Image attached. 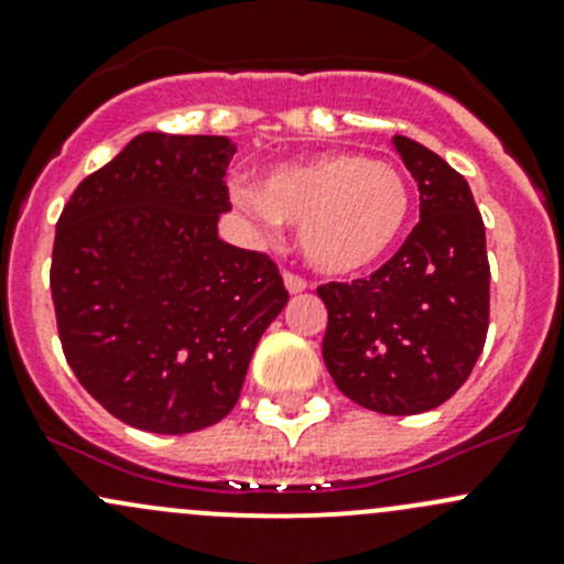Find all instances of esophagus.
<instances>
[{
    "label": "esophagus",
    "instance_id": "1",
    "mask_svg": "<svg viewBox=\"0 0 564 564\" xmlns=\"http://www.w3.org/2000/svg\"><path fill=\"white\" fill-rule=\"evenodd\" d=\"M283 286H286L289 294H303L308 289V283L300 275H294V272H283Z\"/></svg>",
    "mask_w": 564,
    "mask_h": 564
}]
</instances>
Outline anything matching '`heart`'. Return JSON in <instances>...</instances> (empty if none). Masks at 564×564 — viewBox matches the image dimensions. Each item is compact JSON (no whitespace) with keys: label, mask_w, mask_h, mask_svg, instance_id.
I'll return each mask as SVG.
<instances>
[{"label":"heart","mask_w":564,"mask_h":564,"mask_svg":"<svg viewBox=\"0 0 564 564\" xmlns=\"http://www.w3.org/2000/svg\"><path fill=\"white\" fill-rule=\"evenodd\" d=\"M235 202L272 229L300 226L297 246L311 270L349 278L388 259L412 215L401 172L357 152H327L281 163L256 187H235Z\"/></svg>","instance_id":"b5f03b06"}]
</instances>
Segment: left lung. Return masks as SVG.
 <instances>
[{"instance_id": "8db88e82", "label": "left lung", "mask_w": 564, "mask_h": 564, "mask_svg": "<svg viewBox=\"0 0 564 564\" xmlns=\"http://www.w3.org/2000/svg\"><path fill=\"white\" fill-rule=\"evenodd\" d=\"M392 147L420 191V224L371 278L318 286L322 357L346 398L382 414L436 409L469 379L488 333L486 226L469 185L406 135Z\"/></svg>"}]
</instances>
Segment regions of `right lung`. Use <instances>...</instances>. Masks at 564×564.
Wrapping results in <instances>:
<instances>
[{
    "instance_id": "add662e5",
    "label": "right lung",
    "mask_w": 564,
    "mask_h": 564,
    "mask_svg": "<svg viewBox=\"0 0 564 564\" xmlns=\"http://www.w3.org/2000/svg\"><path fill=\"white\" fill-rule=\"evenodd\" d=\"M235 152L226 135H135L56 224L62 349L84 390L133 429L193 434L224 420L289 303L264 253L218 237Z\"/></svg>"
}]
</instances>
